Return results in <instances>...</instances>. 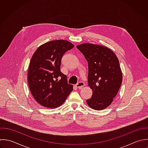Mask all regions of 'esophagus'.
Returning <instances> with one entry per match:
<instances>
[{"instance_id": "1", "label": "esophagus", "mask_w": 148, "mask_h": 148, "mask_svg": "<svg viewBox=\"0 0 148 148\" xmlns=\"http://www.w3.org/2000/svg\"><path fill=\"white\" fill-rule=\"evenodd\" d=\"M75 86H76L77 88H78L79 89H81V88H82V87H84L85 86V83L84 82L81 81V82H79Z\"/></svg>"}]
</instances>
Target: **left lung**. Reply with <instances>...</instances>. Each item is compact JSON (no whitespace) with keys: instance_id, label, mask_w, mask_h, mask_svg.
Returning <instances> with one entry per match:
<instances>
[{"instance_id":"obj_1","label":"left lung","mask_w":148,"mask_h":148,"mask_svg":"<svg viewBox=\"0 0 148 148\" xmlns=\"http://www.w3.org/2000/svg\"><path fill=\"white\" fill-rule=\"evenodd\" d=\"M88 63V86L93 90L88 105L103 110L113 101L122 83V73L115 53L107 47L84 43L77 46Z\"/></svg>"}]
</instances>
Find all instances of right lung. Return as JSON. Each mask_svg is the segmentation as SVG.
I'll use <instances>...</instances> for the list:
<instances>
[{
	"instance_id": "1",
	"label": "right lung",
	"mask_w": 148,
	"mask_h": 148,
	"mask_svg": "<svg viewBox=\"0 0 148 148\" xmlns=\"http://www.w3.org/2000/svg\"><path fill=\"white\" fill-rule=\"evenodd\" d=\"M74 47L64 40H53L40 45L33 53L28 69V85L34 99L42 106L57 108L73 91V85L67 84L60 67L64 53Z\"/></svg>"
}]
</instances>
